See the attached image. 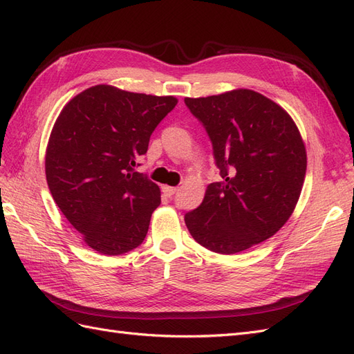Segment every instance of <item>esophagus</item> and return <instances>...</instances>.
Returning a JSON list of instances; mask_svg holds the SVG:
<instances>
[{
  "mask_svg": "<svg viewBox=\"0 0 354 354\" xmlns=\"http://www.w3.org/2000/svg\"><path fill=\"white\" fill-rule=\"evenodd\" d=\"M177 190H178V187H171V186H164V187H162V192H164V194H165L168 198L174 196V195L177 194Z\"/></svg>",
  "mask_w": 354,
  "mask_h": 354,
  "instance_id": "obj_1",
  "label": "esophagus"
}]
</instances>
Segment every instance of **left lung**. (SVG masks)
I'll use <instances>...</instances> for the list:
<instances>
[{"label": "left lung", "instance_id": "1", "mask_svg": "<svg viewBox=\"0 0 354 354\" xmlns=\"http://www.w3.org/2000/svg\"><path fill=\"white\" fill-rule=\"evenodd\" d=\"M185 103L205 128L221 176L185 216L190 234L218 254L269 239L291 217L306 177V147L291 116L252 90Z\"/></svg>", "mask_w": 354, "mask_h": 354}]
</instances>
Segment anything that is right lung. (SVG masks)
Returning a JSON list of instances; mask_svg holds the SVG:
<instances>
[{
	"mask_svg": "<svg viewBox=\"0 0 354 354\" xmlns=\"http://www.w3.org/2000/svg\"><path fill=\"white\" fill-rule=\"evenodd\" d=\"M176 104L173 95L95 85L60 112L47 146V183L93 250L121 255L145 241L160 190L134 167Z\"/></svg>",
	"mask_w": 354,
	"mask_h": 354,
	"instance_id": "right-lung-1",
	"label": "right lung"
}]
</instances>
